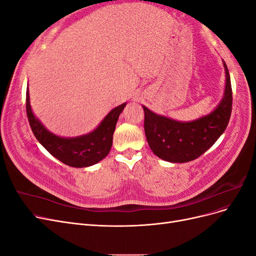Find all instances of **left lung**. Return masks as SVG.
<instances>
[{
  "instance_id": "1",
  "label": "left lung",
  "mask_w": 256,
  "mask_h": 256,
  "mask_svg": "<svg viewBox=\"0 0 256 256\" xmlns=\"http://www.w3.org/2000/svg\"><path fill=\"white\" fill-rule=\"evenodd\" d=\"M226 84L220 104L216 110L196 120L180 122L157 115L143 106L144 130L152 152L168 162L192 161L214 144L226 129L232 113V85L226 62Z\"/></svg>"
}]
</instances>
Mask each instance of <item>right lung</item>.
Masks as SVG:
<instances>
[{
  "instance_id": "obj_1",
  "label": "right lung",
  "mask_w": 256,
  "mask_h": 256,
  "mask_svg": "<svg viewBox=\"0 0 256 256\" xmlns=\"http://www.w3.org/2000/svg\"><path fill=\"white\" fill-rule=\"evenodd\" d=\"M126 104L116 106L108 114L92 132L78 138H60L51 134L38 120L30 106L28 88L26 90V115L35 138L53 157L72 168H85L102 160L109 154L113 134L118 116Z\"/></svg>"
}]
</instances>
